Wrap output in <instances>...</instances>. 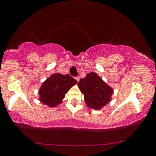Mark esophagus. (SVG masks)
Masks as SVG:
<instances>
[{"mask_svg": "<svg viewBox=\"0 0 156 156\" xmlns=\"http://www.w3.org/2000/svg\"><path fill=\"white\" fill-rule=\"evenodd\" d=\"M76 80H77V81H79V80H80V78H79V77H76Z\"/></svg>", "mask_w": 156, "mask_h": 156, "instance_id": "esophagus-1", "label": "esophagus"}]
</instances>
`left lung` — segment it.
<instances>
[{
	"label": "left lung",
	"instance_id": "obj_1",
	"mask_svg": "<svg viewBox=\"0 0 156 156\" xmlns=\"http://www.w3.org/2000/svg\"><path fill=\"white\" fill-rule=\"evenodd\" d=\"M78 86L89 108L100 110L112 101L114 89L96 73H89L80 80Z\"/></svg>",
	"mask_w": 156,
	"mask_h": 156
}]
</instances>
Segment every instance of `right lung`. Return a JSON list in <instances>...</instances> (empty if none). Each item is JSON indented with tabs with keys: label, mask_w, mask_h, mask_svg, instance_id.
<instances>
[{
	"label": "right lung",
	"mask_w": 156,
	"mask_h": 156,
	"mask_svg": "<svg viewBox=\"0 0 156 156\" xmlns=\"http://www.w3.org/2000/svg\"><path fill=\"white\" fill-rule=\"evenodd\" d=\"M78 83L69 74L54 73L42 83L39 90V101L48 106L56 107L62 103L65 94Z\"/></svg>",
	"instance_id": "obj_1"
}]
</instances>
